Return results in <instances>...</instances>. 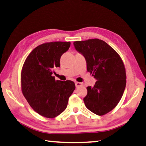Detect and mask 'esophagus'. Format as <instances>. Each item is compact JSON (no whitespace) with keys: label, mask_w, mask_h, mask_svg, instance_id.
Segmentation results:
<instances>
[{"label":"esophagus","mask_w":146,"mask_h":146,"mask_svg":"<svg viewBox=\"0 0 146 146\" xmlns=\"http://www.w3.org/2000/svg\"><path fill=\"white\" fill-rule=\"evenodd\" d=\"M75 86H76V87H77V88H78V87L83 86V84L81 83V82H75Z\"/></svg>","instance_id":"1"}]
</instances>
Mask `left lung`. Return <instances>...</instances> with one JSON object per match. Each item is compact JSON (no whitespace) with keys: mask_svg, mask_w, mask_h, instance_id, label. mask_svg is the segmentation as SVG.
<instances>
[{"mask_svg":"<svg viewBox=\"0 0 146 146\" xmlns=\"http://www.w3.org/2000/svg\"><path fill=\"white\" fill-rule=\"evenodd\" d=\"M73 44L86 59L87 71L97 80L93 87H87L85 105L95 114L105 115L117 106L125 89L123 60L114 49L99 39L77 41Z\"/></svg>","mask_w":146,"mask_h":146,"instance_id":"obj_1","label":"left lung"}]
</instances>
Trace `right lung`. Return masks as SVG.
I'll return each instance as SVG.
<instances>
[{
	"label": "right lung",
	"instance_id": "1",
	"mask_svg": "<svg viewBox=\"0 0 146 146\" xmlns=\"http://www.w3.org/2000/svg\"><path fill=\"white\" fill-rule=\"evenodd\" d=\"M70 41L44 43L36 47L26 58L21 71V87L32 108L41 116L54 118L67 107L75 89L73 81L55 80L53 68L70 46Z\"/></svg>",
	"mask_w": 146,
	"mask_h": 146
}]
</instances>
